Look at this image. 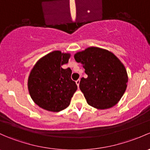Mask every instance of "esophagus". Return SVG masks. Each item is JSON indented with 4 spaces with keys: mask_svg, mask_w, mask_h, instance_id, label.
<instances>
[{
    "mask_svg": "<svg viewBox=\"0 0 150 150\" xmlns=\"http://www.w3.org/2000/svg\"><path fill=\"white\" fill-rule=\"evenodd\" d=\"M80 82V79H78V80H76V84H77V86H78V87H79Z\"/></svg>",
    "mask_w": 150,
    "mask_h": 150,
    "instance_id": "1",
    "label": "esophagus"
}]
</instances>
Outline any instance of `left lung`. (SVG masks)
Masks as SVG:
<instances>
[{
	"mask_svg": "<svg viewBox=\"0 0 150 150\" xmlns=\"http://www.w3.org/2000/svg\"><path fill=\"white\" fill-rule=\"evenodd\" d=\"M83 64L87 78H82L80 89L87 103L97 109H107L120 100L128 83L127 70L112 52L99 47H88L74 55Z\"/></svg>",
	"mask_w": 150,
	"mask_h": 150,
	"instance_id": "1",
	"label": "left lung"
}]
</instances>
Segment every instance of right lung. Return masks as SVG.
Listing matches in <instances>:
<instances>
[{
    "label": "right lung",
    "mask_w": 150,
    "mask_h": 150,
    "mask_svg": "<svg viewBox=\"0 0 150 150\" xmlns=\"http://www.w3.org/2000/svg\"><path fill=\"white\" fill-rule=\"evenodd\" d=\"M70 57L69 53L52 52L39 59L31 70L28 89L32 100L40 108L59 112L70 105L78 88L71 79V69L62 67Z\"/></svg>",
    "instance_id": "right-lung-1"
}]
</instances>
